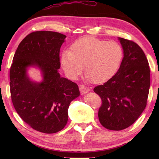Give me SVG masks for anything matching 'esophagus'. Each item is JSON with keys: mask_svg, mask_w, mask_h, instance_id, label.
<instances>
[{"mask_svg": "<svg viewBox=\"0 0 159 159\" xmlns=\"http://www.w3.org/2000/svg\"><path fill=\"white\" fill-rule=\"evenodd\" d=\"M79 89H80V93H81L82 95H83V94H85V93H88L89 91H90L89 88H87V87H86L85 86H84L83 85L79 86Z\"/></svg>", "mask_w": 159, "mask_h": 159, "instance_id": "esophagus-1", "label": "esophagus"}]
</instances>
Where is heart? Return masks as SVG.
Listing matches in <instances>:
<instances>
[{
  "instance_id": "1",
  "label": "heart",
  "mask_w": 159,
  "mask_h": 159,
  "mask_svg": "<svg viewBox=\"0 0 159 159\" xmlns=\"http://www.w3.org/2000/svg\"><path fill=\"white\" fill-rule=\"evenodd\" d=\"M123 58V50L116 42L92 37L77 40L61 55V64L67 76L76 79L83 71L86 79L96 83H105L117 72Z\"/></svg>"
}]
</instances>
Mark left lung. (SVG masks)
Masks as SVG:
<instances>
[{
	"mask_svg": "<svg viewBox=\"0 0 159 159\" xmlns=\"http://www.w3.org/2000/svg\"><path fill=\"white\" fill-rule=\"evenodd\" d=\"M124 58L117 72L93 92L102 99L98 118L102 126L121 130L131 126L147 104L150 86V67L146 55L133 41L118 38Z\"/></svg>",
	"mask_w": 159,
	"mask_h": 159,
	"instance_id": "obj_1",
	"label": "left lung"
}]
</instances>
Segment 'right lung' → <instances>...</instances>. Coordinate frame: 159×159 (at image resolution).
<instances>
[{
  "label": "right lung",
  "instance_id": "right-lung-1",
  "mask_svg": "<svg viewBox=\"0 0 159 159\" xmlns=\"http://www.w3.org/2000/svg\"><path fill=\"white\" fill-rule=\"evenodd\" d=\"M66 36L53 31L30 33L20 42L10 68V92L17 113L33 129L55 133L66 126L70 102L80 96L75 83L58 72L59 52ZM38 68L43 80L30 79L29 67Z\"/></svg>",
  "mask_w": 159,
  "mask_h": 159
}]
</instances>
